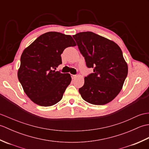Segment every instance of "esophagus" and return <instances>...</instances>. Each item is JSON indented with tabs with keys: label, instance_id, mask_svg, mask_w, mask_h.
I'll list each match as a JSON object with an SVG mask.
<instances>
[{
	"label": "esophagus",
	"instance_id": "1",
	"mask_svg": "<svg viewBox=\"0 0 149 149\" xmlns=\"http://www.w3.org/2000/svg\"><path fill=\"white\" fill-rule=\"evenodd\" d=\"M71 77H72V79H75V77H77V75H71Z\"/></svg>",
	"mask_w": 149,
	"mask_h": 149
}]
</instances>
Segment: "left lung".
Wrapping results in <instances>:
<instances>
[{
    "label": "left lung",
    "mask_w": 149,
    "mask_h": 149,
    "mask_svg": "<svg viewBox=\"0 0 149 149\" xmlns=\"http://www.w3.org/2000/svg\"><path fill=\"white\" fill-rule=\"evenodd\" d=\"M73 38L87 67L93 68L79 89L82 98L94 105L111 102L121 91L127 76V65L121 49L113 41L92 32L79 33Z\"/></svg>",
    "instance_id": "left-lung-1"
}]
</instances>
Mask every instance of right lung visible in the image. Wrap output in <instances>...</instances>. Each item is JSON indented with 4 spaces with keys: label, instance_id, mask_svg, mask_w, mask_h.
I'll list each match as a JSON object with an SVG mask.
<instances>
[{
    "label": "right lung",
    "instance_id": "right-lung-1",
    "mask_svg": "<svg viewBox=\"0 0 149 149\" xmlns=\"http://www.w3.org/2000/svg\"><path fill=\"white\" fill-rule=\"evenodd\" d=\"M75 45L71 36L48 32L40 36L24 50L18 78L25 93L33 102L50 106L61 100L72 78L69 74H62L54 69L62 64L63 50Z\"/></svg>",
    "mask_w": 149,
    "mask_h": 149
}]
</instances>
